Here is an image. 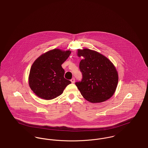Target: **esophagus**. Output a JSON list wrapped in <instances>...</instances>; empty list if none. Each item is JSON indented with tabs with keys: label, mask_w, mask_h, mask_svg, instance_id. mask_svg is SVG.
I'll use <instances>...</instances> for the list:
<instances>
[{
	"label": "esophagus",
	"mask_w": 148,
	"mask_h": 148,
	"mask_svg": "<svg viewBox=\"0 0 148 148\" xmlns=\"http://www.w3.org/2000/svg\"><path fill=\"white\" fill-rule=\"evenodd\" d=\"M71 83H74L75 82V78H73L71 79Z\"/></svg>",
	"instance_id": "1"
}]
</instances>
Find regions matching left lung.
Here are the masks:
<instances>
[{
	"mask_svg": "<svg viewBox=\"0 0 148 148\" xmlns=\"http://www.w3.org/2000/svg\"><path fill=\"white\" fill-rule=\"evenodd\" d=\"M83 57L79 63L81 81L75 84L83 97L92 103L103 102L114 93L118 75L113 64L106 57L89 49H78Z\"/></svg>",
	"mask_w": 148,
	"mask_h": 148,
	"instance_id": "1",
	"label": "left lung"
}]
</instances>
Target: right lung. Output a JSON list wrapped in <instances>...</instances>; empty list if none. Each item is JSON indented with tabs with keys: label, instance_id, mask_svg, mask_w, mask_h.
Returning a JSON list of instances; mask_svg holds the SVG:
<instances>
[{
	"label": "right lung",
	"instance_id": "obj_1",
	"mask_svg": "<svg viewBox=\"0 0 148 148\" xmlns=\"http://www.w3.org/2000/svg\"><path fill=\"white\" fill-rule=\"evenodd\" d=\"M70 53V51L55 49L34 61L30 71L29 84L36 95L45 100L55 99L71 83L64 78L65 70L61 66Z\"/></svg>",
	"mask_w": 148,
	"mask_h": 148
}]
</instances>
